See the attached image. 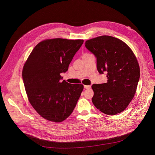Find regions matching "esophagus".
<instances>
[{"mask_svg":"<svg viewBox=\"0 0 155 155\" xmlns=\"http://www.w3.org/2000/svg\"><path fill=\"white\" fill-rule=\"evenodd\" d=\"M84 88L85 89H89L91 87L90 85H84Z\"/></svg>","mask_w":155,"mask_h":155,"instance_id":"34e87169","label":"esophagus"}]
</instances>
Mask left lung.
<instances>
[{
	"label": "left lung",
	"mask_w": 155,
	"mask_h": 155,
	"mask_svg": "<svg viewBox=\"0 0 155 155\" xmlns=\"http://www.w3.org/2000/svg\"><path fill=\"white\" fill-rule=\"evenodd\" d=\"M85 46L97 58L99 73L106 72L107 78L106 83L92 85L93 104L109 115L123 111L136 94L140 78L135 55L125 43L107 35L87 40Z\"/></svg>",
	"instance_id": "obj_1"
}]
</instances>
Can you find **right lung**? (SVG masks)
<instances>
[{
	"instance_id": "right-lung-1",
	"label": "right lung",
	"mask_w": 155,
	"mask_h": 155,
	"mask_svg": "<svg viewBox=\"0 0 155 155\" xmlns=\"http://www.w3.org/2000/svg\"><path fill=\"white\" fill-rule=\"evenodd\" d=\"M83 40L54 38L40 42L24 65L22 79L28 101L44 118L61 122L73 112L82 84L61 81Z\"/></svg>"
}]
</instances>
